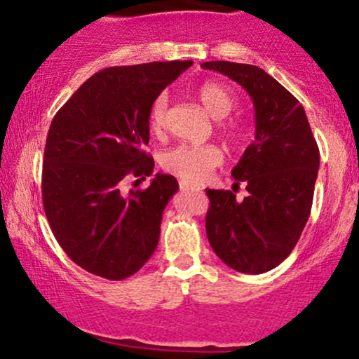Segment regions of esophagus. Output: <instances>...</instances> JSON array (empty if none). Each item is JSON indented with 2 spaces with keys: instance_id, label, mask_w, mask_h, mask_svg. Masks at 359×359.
<instances>
[{
  "instance_id": "1",
  "label": "esophagus",
  "mask_w": 359,
  "mask_h": 359,
  "mask_svg": "<svg viewBox=\"0 0 359 359\" xmlns=\"http://www.w3.org/2000/svg\"><path fill=\"white\" fill-rule=\"evenodd\" d=\"M179 185H180V191H199V187H197V185L184 182V180H180Z\"/></svg>"
}]
</instances>
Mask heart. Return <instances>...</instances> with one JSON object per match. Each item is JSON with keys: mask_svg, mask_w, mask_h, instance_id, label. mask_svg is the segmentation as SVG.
<instances>
[{"mask_svg": "<svg viewBox=\"0 0 359 359\" xmlns=\"http://www.w3.org/2000/svg\"><path fill=\"white\" fill-rule=\"evenodd\" d=\"M197 100L209 116L219 119L216 123L217 131L231 142L240 140L243 126L236 119H224L236 106V97L231 89L226 88L221 82H203L196 89ZM168 121V97L167 94H158L151 102L148 111V126L151 133L162 135ZM224 160L222 150L217 145H179L165 151L162 156V167L168 174L179 177L184 182H203L211 175L216 167H219Z\"/></svg>", "mask_w": 359, "mask_h": 359, "instance_id": "obj_1", "label": "heart"}]
</instances>
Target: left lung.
I'll use <instances>...</instances> for the list:
<instances>
[{
  "label": "left lung",
  "mask_w": 359,
  "mask_h": 359,
  "mask_svg": "<svg viewBox=\"0 0 359 359\" xmlns=\"http://www.w3.org/2000/svg\"><path fill=\"white\" fill-rule=\"evenodd\" d=\"M201 65L245 88L257 123L255 142L233 168V190L243 182L249 194L240 201L232 191L205 189V233L229 269L263 273L290 255L311 216L319 147L302 104L263 69L226 60Z\"/></svg>",
  "instance_id": "left-lung-1"
}]
</instances>
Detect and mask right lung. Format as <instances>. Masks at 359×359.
Masks as SVG:
<instances>
[{
  "mask_svg": "<svg viewBox=\"0 0 359 359\" xmlns=\"http://www.w3.org/2000/svg\"><path fill=\"white\" fill-rule=\"evenodd\" d=\"M191 65L172 60L102 69L52 119L42 170L45 216L62 250L89 273L125 280L158 245L177 179L156 174L147 189L130 192L123 184L154 172L145 151L148 111Z\"/></svg>",
  "mask_w": 359,
  "mask_h": 359,
  "instance_id": "1",
  "label": "right lung"
}]
</instances>
